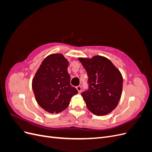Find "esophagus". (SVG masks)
Here are the masks:
<instances>
[{
    "instance_id": "obj_1",
    "label": "esophagus",
    "mask_w": 152,
    "mask_h": 152,
    "mask_svg": "<svg viewBox=\"0 0 152 152\" xmlns=\"http://www.w3.org/2000/svg\"><path fill=\"white\" fill-rule=\"evenodd\" d=\"M76 89L78 91V92H79V93H80V92H81V91H82V87L80 86H78L76 87Z\"/></svg>"
}]
</instances>
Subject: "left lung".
Listing matches in <instances>:
<instances>
[{
	"mask_svg": "<svg viewBox=\"0 0 152 152\" xmlns=\"http://www.w3.org/2000/svg\"><path fill=\"white\" fill-rule=\"evenodd\" d=\"M79 60L88 76V88L81 94L87 108L98 116L111 112L117 107L122 94L123 79L121 72L103 56Z\"/></svg>",
	"mask_w": 152,
	"mask_h": 152,
	"instance_id": "left-lung-1",
	"label": "left lung"
}]
</instances>
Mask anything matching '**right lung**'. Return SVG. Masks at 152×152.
<instances>
[{
  "label": "right lung",
  "instance_id": "1",
  "mask_svg": "<svg viewBox=\"0 0 152 152\" xmlns=\"http://www.w3.org/2000/svg\"><path fill=\"white\" fill-rule=\"evenodd\" d=\"M68 62L62 54H51L42 62L32 80L37 102L45 111L59 113L65 110L78 93L70 85Z\"/></svg>",
  "mask_w": 152,
  "mask_h": 152
}]
</instances>
